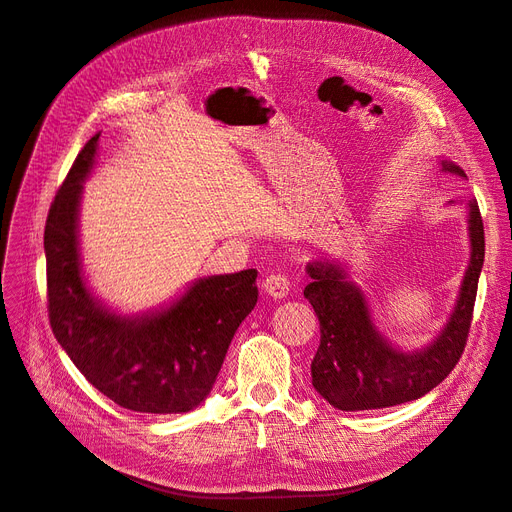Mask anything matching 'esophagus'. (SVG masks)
I'll return each instance as SVG.
<instances>
[{"instance_id": "obj_1", "label": "esophagus", "mask_w": 512, "mask_h": 512, "mask_svg": "<svg viewBox=\"0 0 512 512\" xmlns=\"http://www.w3.org/2000/svg\"><path fill=\"white\" fill-rule=\"evenodd\" d=\"M261 289H264V294H268L270 298L281 300L289 294V276L281 272H272L266 276L264 283H261Z\"/></svg>"}]
</instances>
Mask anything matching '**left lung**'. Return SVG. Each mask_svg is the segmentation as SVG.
<instances>
[{
	"mask_svg": "<svg viewBox=\"0 0 512 512\" xmlns=\"http://www.w3.org/2000/svg\"><path fill=\"white\" fill-rule=\"evenodd\" d=\"M442 167L465 178L463 169L448 160H442ZM470 238L472 259L455 313L440 339L416 354H401L379 337L367 300L358 287L345 281L341 268L328 261L306 266L311 283L304 287V298L313 304L321 332L311 375L315 390L330 405L358 412L414 401L457 367L470 334L478 276L485 261V227L476 199L470 201Z\"/></svg>",
	"mask_w": 512,
	"mask_h": 512,
	"instance_id": "8db88e82",
	"label": "left lung"
}]
</instances>
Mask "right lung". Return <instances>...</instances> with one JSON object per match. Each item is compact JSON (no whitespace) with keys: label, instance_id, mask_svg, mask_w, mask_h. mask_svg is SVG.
<instances>
[{"label":"right lung","instance_id":"obj_1","mask_svg":"<svg viewBox=\"0 0 512 512\" xmlns=\"http://www.w3.org/2000/svg\"><path fill=\"white\" fill-rule=\"evenodd\" d=\"M94 135L57 188L45 225L47 311L60 343L87 382L133 412H191L208 397L229 343L257 304V270L210 276L167 311L141 319L109 313L83 285L77 251L81 180Z\"/></svg>","mask_w":512,"mask_h":512}]
</instances>
